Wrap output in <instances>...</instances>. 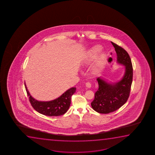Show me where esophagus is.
Returning a JSON list of instances; mask_svg holds the SVG:
<instances>
[{
    "label": "esophagus",
    "mask_w": 155,
    "mask_h": 155,
    "mask_svg": "<svg viewBox=\"0 0 155 155\" xmlns=\"http://www.w3.org/2000/svg\"><path fill=\"white\" fill-rule=\"evenodd\" d=\"M91 83H89V82H87V83H86V87H87V88H91Z\"/></svg>",
    "instance_id": "34e87169"
}]
</instances>
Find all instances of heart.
Instances as JSON below:
<instances>
[{
  "mask_svg": "<svg viewBox=\"0 0 155 155\" xmlns=\"http://www.w3.org/2000/svg\"><path fill=\"white\" fill-rule=\"evenodd\" d=\"M101 50V47L98 45H96L93 47L89 50L87 56V61L88 62L93 61L97 53ZM106 61V55L104 52L100 53L97 57L96 58L94 62L93 65L92 67V71L95 74H97L100 72L102 69L104 67Z\"/></svg>",
  "mask_w": 155,
  "mask_h": 155,
  "instance_id": "b5f03b06",
  "label": "heart"
}]
</instances>
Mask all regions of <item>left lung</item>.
I'll use <instances>...</instances> for the list:
<instances>
[{
	"instance_id": "obj_1",
	"label": "left lung",
	"mask_w": 155,
	"mask_h": 155,
	"mask_svg": "<svg viewBox=\"0 0 155 155\" xmlns=\"http://www.w3.org/2000/svg\"><path fill=\"white\" fill-rule=\"evenodd\" d=\"M117 54V62L125 66V73L121 81L108 83L101 77L97 78L98 89L91 106L96 112L108 114L114 112L127 101L133 78V68L129 54L122 47L111 42Z\"/></svg>"
}]
</instances>
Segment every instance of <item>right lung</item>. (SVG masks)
I'll return each instance as SVG.
<instances>
[{"label":"right lung","mask_w":155,"mask_h":155,"mask_svg":"<svg viewBox=\"0 0 155 155\" xmlns=\"http://www.w3.org/2000/svg\"><path fill=\"white\" fill-rule=\"evenodd\" d=\"M26 91L29 101L35 110L41 114L49 117H58L64 114L68 110L71 104V98L76 92V87L68 89L60 97L51 101H38L32 97L28 92L25 83Z\"/></svg>","instance_id":"right-lung-1"}]
</instances>
